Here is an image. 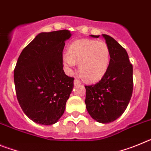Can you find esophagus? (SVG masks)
Segmentation results:
<instances>
[{
    "label": "esophagus",
    "instance_id": "34e87169",
    "mask_svg": "<svg viewBox=\"0 0 151 151\" xmlns=\"http://www.w3.org/2000/svg\"><path fill=\"white\" fill-rule=\"evenodd\" d=\"M79 84H81V83H80V82H79V81H78V79H75L74 80V85H79Z\"/></svg>",
    "mask_w": 151,
    "mask_h": 151
}]
</instances>
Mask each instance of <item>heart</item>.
<instances>
[{
  "label": "heart",
  "instance_id": "1",
  "mask_svg": "<svg viewBox=\"0 0 151 151\" xmlns=\"http://www.w3.org/2000/svg\"><path fill=\"white\" fill-rule=\"evenodd\" d=\"M110 62V50L104 41L80 39L69 45L68 54L63 56V64L71 73L76 63L78 70L88 82L101 80L106 74Z\"/></svg>",
  "mask_w": 151,
  "mask_h": 151
}]
</instances>
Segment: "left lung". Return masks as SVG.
<instances>
[{"instance_id": "1", "label": "left lung", "mask_w": 151, "mask_h": 151, "mask_svg": "<svg viewBox=\"0 0 151 151\" xmlns=\"http://www.w3.org/2000/svg\"><path fill=\"white\" fill-rule=\"evenodd\" d=\"M102 35L110 47V65L98 83L85 86V104L92 119L106 124L117 119L129 105L133 91V67L126 50L110 35Z\"/></svg>"}]
</instances>
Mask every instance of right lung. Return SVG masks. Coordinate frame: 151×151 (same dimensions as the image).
<instances>
[{
    "mask_svg": "<svg viewBox=\"0 0 151 151\" xmlns=\"http://www.w3.org/2000/svg\"><path fill=\"white\" fill-rule=\"evenodd\" d=\"M71 36L66 29L39 33L19 57L14 69L17 100L36 123L53 125L65 111L74 78L64 73L63 50Z\"/></svg>",
    "mask_w": 151,
    "mask_h": 151,
    "instance_id": "right-lung-1",
    "label": "right lung"
}]
</instances>
